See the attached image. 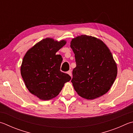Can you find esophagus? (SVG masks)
I'll return each instance as SVG.
<instances>
[{
  "label": "esophagus",
  "instance_id": "esophagus-1",
  "mask_svg": "<svg viewBox=\"0 0 133 133\" xmlns=\"http://www.w3.org/2000/svg\"><path fill=\"white\" fill-rule=\"evenodd\" d=\"M67 74H69L71 77L72 76V73H71V70H69V71H67Z\"/></svg>",
  "mask_w": 133,
  "mask_h": 133
}]
</instances>
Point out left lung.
<instances>
[{
	"mask_svg": "<svg viewBox=\"0 0 133 133\" xmlns=\"http://www.w3.org/2000/svg\"><path fill=\"white\" fill-rule=\"evenodd\" d=\"M76 67L71 82L78 95L87 99L100 97L110 90L117 76L112 53L102 41L83 35L72 39Z\"/></svg>",
	"mask_w": 133,
	"mask_h": 133,
	"instance_id": "8db88e82",
	"label": "left lung"
}]
</instances>
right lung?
<instances>
[{"instance_id": "add662e5", "label": "right lung", "mask_w": 133, "mask_h": 133, "mask_svg": "<svg viewBox=\"0 0 133 133\" xmlns=\"http://www.w3.org/2000/svg\"><path fill=\"white\" fill-rule=\"evenodd\" d=\"M66 43L64 40L57 42L46 38L28 50L24 57L21 76L29 91L41 99L56 97L71 78L60 71L63 59L56 54Z\"/></svg>"}]
</instances>
